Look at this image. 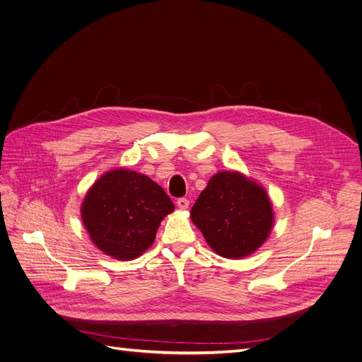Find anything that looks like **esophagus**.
<instances>
[{
	"instance_id": "esophagus-1",
	"label": "esophagus",
	"mask_w": 362,
	"mask_h": 362,
	"mask_svg": "<svg viewBox=\"0 0 362 362\" xmlns=\"http://www.w3.org/2000/svg\"><path fill=\"white\" fill-rule=\"evenodd\" d=\"M176 204H177V207H179L180 210L189 209V199H187V198H179Z\"/></svg>"
}]
</instances>
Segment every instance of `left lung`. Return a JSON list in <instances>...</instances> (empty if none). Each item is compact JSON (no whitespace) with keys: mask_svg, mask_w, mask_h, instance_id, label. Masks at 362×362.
<instances>
[{"mask_svg":"<svg viewBox=\"0 0 362 362\" xmlns=\"http://www.w3.org/2000/svg\"><path fill=\"white\" fill-rule=\"evenodd\" d=\"M191 218L217 255L241 259L268 238L274 223L264 189L237 171L214 175L194 207Z\"/></svg>","mask_w":362,"mask_h":362,"instance_id":"8db88e82","label":"left lung"}]
</instances>
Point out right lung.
I'll return each mask as SVG.
<instances>
[{
    "instance_id": "1",
    "label": "right lung",
    "mask_w": 362,
    "mask_h": 362,
    "mask_svg": "<svg viewBox=\"0 0 362 362\" xmlns=\"http://www.w3.org/2000/svg\"><path fill=\"white\" fill-rule=\"evenodd\" d=\"M175 204L160 185L129 170H112L91 186L81 216L103 253L132 260L149 248L161 220Z\"/></svg>"
}]
</instances>
